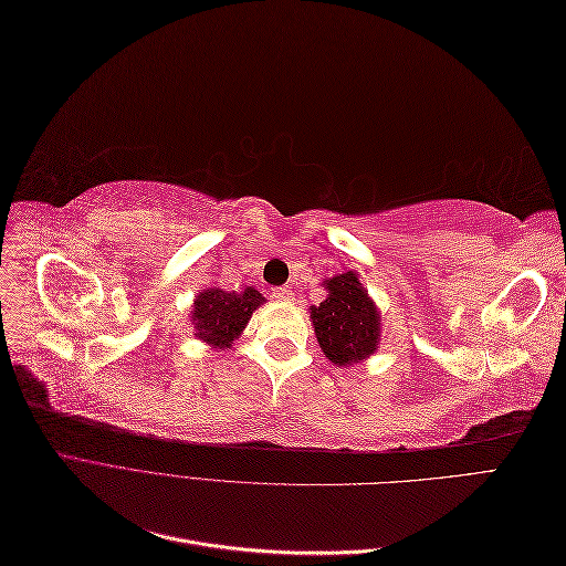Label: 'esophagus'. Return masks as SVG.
Segmentation results:
<instances>
[{
    "label": "esophagus",
    "instance_id": "1",
    "mask_svg": "<svg viewBox=\"0 0 566 566\" xmlns=\"http://www.w3.org/2000/svg\"><path fill=\"white\" fill-rule=\"evenodd\" d=\"M271 297L279 300V302H287V300L295 297V293H293V290H290V287H273Z\"/></svg>",
    "mask_w": 566,
    "mask_h": 566
}]
</instances>
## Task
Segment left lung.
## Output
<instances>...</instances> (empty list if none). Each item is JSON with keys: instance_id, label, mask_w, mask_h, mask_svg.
I'll return each mask as SVG.
<instances>
[{"instance_id": "left-lung-1", "label": "left lung", "mask_w": 566, "mask_h": 566, "mask_svg": "<svg viewBox=\"0 0 566 566\" xmlns=\"http://www.w3.org/2000/svg\"><path fill=\"white\" fill-rule=\"evenodd\" d=\"M323 287L328 295L310 312L318 347L337 368L361 364L380 345L382 325L378 306L358 281L356 271L325 279Z\"/></svg>"}]
</instances>
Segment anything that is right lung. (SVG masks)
I'll list each match as a JSON object with an SVG mask.
<instances>
[{"instance_id":"right-lung-1","label":"right lung","mask_w":566,"mask_h":566,"mask_svg":"<svg viewBox=\"0 0 566 566\" xmlns=\"http://www.w3.org/2000/svg\"><path fill=\"white\" fill-rule=\"evenodd\" d=\"M264 302L260 290L250 285L231 290V293L217 285L202 290L196 295L191 310L193 335L212 349H229L233 339L245 331L252 312L260 310Z\"/></svg>"}]
</instances>
